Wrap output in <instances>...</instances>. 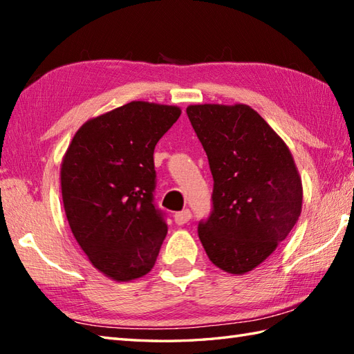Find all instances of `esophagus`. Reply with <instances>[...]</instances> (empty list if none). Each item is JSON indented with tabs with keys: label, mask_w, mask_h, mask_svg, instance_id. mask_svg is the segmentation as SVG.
I'll list each match as a JSON object with an SVG mask.
<instances>
[{
	"label": "esophagus",
	"mask_w": 354,
	"mask_h": 354,
	"mask_svg": "<svg viewBox=\"0 0 354 354\" xmlns=\"http://www.w3.org/2000/svg\"><path fill=\"white\" fill-rule=\"evenodd\" d=\"M192 219V212L190 209H183V212H179V213H176L175 214V222L178 223V225H184V223H187Z\"/></svg>",
	"instance_id": "1"
}]
</instances>
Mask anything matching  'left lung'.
<instances>
[{
  "mask_svg": "<svg viewBox=\"0 0 354 354\" xmlns=\"http://www.w3.org/2000/svg\"><path fill=\"white\" fill-rule=\"evenodd\" d=\"M190 123L208 156L213 208L198 225L217 268H257L295 227L303 185L286 142L248 104H192Z\"/></svg>",
  "mask_w": 354,
  "mask_h": 354,
  "instance_id": "1",
  "label": "left lung"
}]
</instances>
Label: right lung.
<instances>
[{
  "label": "right lung",
  "mask_w": 354,
  "mask_h": 354,
  "mask_svg": "<svg viewBox=\"0 0 354 354\" xmlns=\"http://www.w3.org/2000/svg\"><path fill=\"white\" fill-rule=\"evenodd\" d=\"M179 115L178 106L131 102L88 120L66 149V219L93 266L115 281L150 272L167 234L153 204V150Z\"/></svg>",
  "instance_id": "obj_1"
}]
</instances>
